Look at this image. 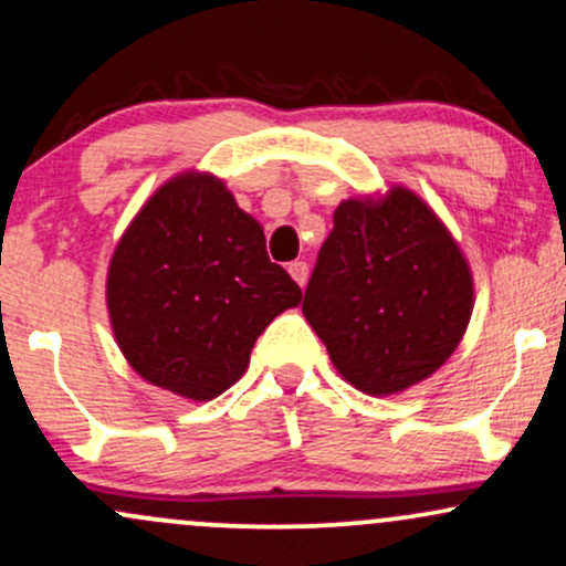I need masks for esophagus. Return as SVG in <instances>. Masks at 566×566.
<instances>
[{"mask_svg": "<svg viewBox=\"0 0 566 566\" xmlns=\"http://www.w3.org/2000/svg\"><path fill=\"white\" fill-rule=\"evenodd\" d=\"M290 276L295 279L297 287H305V282H308V265H305L303 261L290 263Z\"/></svg>", "mask_w": 566, "mask_h": 566, "instance_id": "esophagus-1", "label": "esophagus"}]
</instances>
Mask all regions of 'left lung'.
<instances>
[{"label":"left lung","instance_id":"8db88e82","mask_svg":"<svg viewBox=\"0 0 566 566\" xmlns=\"http://www.w3.org/2000/svg\"><path fill=\"white\" fill-rule=\"evenodd\" d=\"M473 301L469 258L444 220L418 191L388 184L337 205L303 316L343 380L391 396L450 359Z\"/></svg>","mask_w":566,"mask_h":566}]
</instances>
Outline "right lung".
Listing matches in <instances>:
<instances>
[{
  "label": "right lung",
  "instance_id": "obj_1",
  "mask_svg": "<svg viewBox=\"0 0 566 566\" xmlns=\"http://www.w3.org/2000/svg\"><path fill=\"white\" fill-rule=\"evenodd\" d=\"M301 301L287 271L269 261L263 226L207 170L167 178L108 261L106 308L122 356L188 401L231 388L258 335Z\"/></svg>",
  "mask_w": 566,
  "mask_h": 566
}]
</instances>
